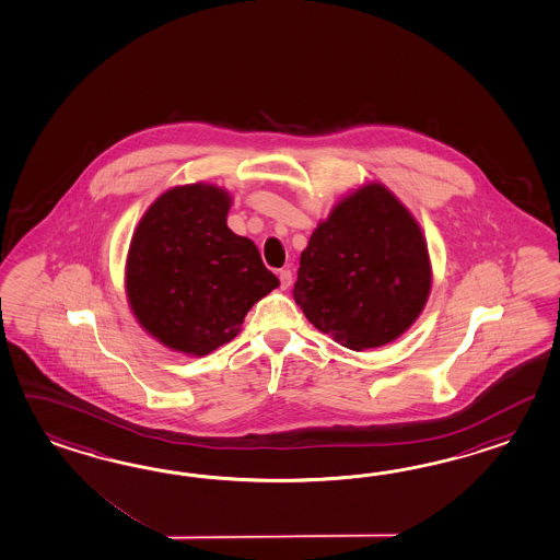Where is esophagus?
Returning <instances> with one entry per match:
<instances>
[{"label": "esophagus", "mask_w": 560, "mask_h": 560, "mask_svg": "<svg viewBox=\"0 0 560 560\" xmlns=\"http://www.w3.org/2000/svg\"><path fill=\"white\" fill-rule=\"evenodd\" d=\"M278 276H280V287L288 288L292 284V272H290V268H282Z\"/></svg>", "instance_id": "34e87169"}]
</instances>
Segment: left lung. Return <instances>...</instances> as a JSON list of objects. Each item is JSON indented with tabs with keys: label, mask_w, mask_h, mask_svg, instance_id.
Segmentation results:
<instances>
[{
	"label": "left lung",
	"mask_w": 560,
	"mask_h": 560,
	"mask_svg": "<svg viewBox=\"0 0 560 560\" xmlns=\"http://www.w3.org/2000/svg\"><path fill=\"white\" fill-rule=\"evenodd\" d=\"M429 290L431 264L418 223L387 188L368 185L311 235L294 301L316 329L361 351L408 329Z\"/></svg>",
	"instance_id": "1"
}]
</instances>
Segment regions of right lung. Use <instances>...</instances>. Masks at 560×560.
<instances>
[{
	"label": "right lung",
	"mask_w": 560,
	"mask_h": 560,
	"mask_svg": "<svg viewBox=\"0 0 560 560\" xmlns=\"http://www.w3.org/2000/svg\"><path fill=\"white\" fill-rule=\"evenodd\" d=\"M230 195L211 185L164 192L129 245L128 299L160 343L207 355L230 343L256 302L278 287L258 247L228 228Z\"/></svg>",
	"instance_id": "right-lung-1"
}]
</instances>
